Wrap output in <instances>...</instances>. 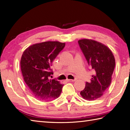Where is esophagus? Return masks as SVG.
<instances>
[{"label": "esophagus", "instance_id": "esophagus-1", "mask_svg": "<svg viewBox=\"0 0 130 130\" xmlns=\"http://www.w3.org/2000/svg\"><path fill=\"white\" fill-rule=\"evenodd\" d=\"M67 80L68 82H74V81H75V79H67Z\"/></svg>", "mask_w": 130, "mask_h": 130}]
</instances>
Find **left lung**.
I'll use <instances>...</instances> for the list:
<instances>
[{
  "label": "left lung",
  "mask_w": 130,
  "mask_h": 130,
  "mask_svg": "<svg viewBox=\"0 0 130 130\" xmlns=\"http://www.w3.org/2000/svg\"><path fill=\"white\" fill-rule=\"evenodd\" d=\"M78 43L88 65L95 71L90 82H86L80 94L86 100H95L103 96L110 85L115 58L110 50L100 42L84 39Z\"/></svg>",
  "instance_id": "left-lung-1"
}]
</instances>
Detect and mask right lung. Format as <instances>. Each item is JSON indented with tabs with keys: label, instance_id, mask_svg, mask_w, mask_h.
Returning <instances> with one entry per match:
<instances>
[{
	"label": "right lung",
	"instance_id": "1",
	"mask_svg": "<svg viewBox=\"0 0 130 130\" xmlns=\"http://www.w3.org/2000/svg\"><path fill=\"white\" fill-rule=\"evenodd\" d=\"M65 46V43L45 42L31 45L22 55L21 69L25 83L33 95L42 101L59 97L63 85L50 80L53 73L52 62Z\"/></svg>",
	"mask_w": 130,
	"mask_h": 130
}]
</instances>
